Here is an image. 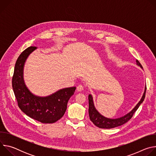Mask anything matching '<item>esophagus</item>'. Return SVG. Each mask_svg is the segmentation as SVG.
Masks as SVG:
<instances>
[{
	"label": "esophagus",
	"instance_id": "esophagus-1",
	"mask_svg": "<svg viewBox=\"0 0 156 156\" xmlns=\"http://www.w3.org/2000/svg\"><path fill=\"white\" fill-rule=\"evenodd\" d=\"M84 90V86L81 84H80L77 86V88H76V90L78 91V92H81L83 90Z\"/></svg>",
	"mask_w": 156,
	"mask_h": 156
}]
</instances>
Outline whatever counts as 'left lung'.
I'll return each instance as SVG.
<instances>
[{
  "mask_svg": "<svg viewBox=\"0 0 156 156\" xmlns=\"http://www.w3.org/2000/svg\"><path fill=\"white\" fill-rule=\"evenodd\" d=\"M136 65L141 69H143V66L141 65V63L139 62L138 60H136ZM146 90V85H145L144 87V91L143 93V94L140 99V101L138 102V103L135 105V107L133 108L130 112L127 113L123 116H122L119 118L116 119H110L107 118L101 114L98 110L96 109V108L94 106V101H93V96L90 94L88 96V100H89V115H90V119L91 121L98 127L100 128H106V129H110L115 128L119 126H121L125 123H126L128 120H129L131 117H133V115L137 110L140 105L143 103L144 98H145V93Z\"/></svg>",
  "mask_w": 156,
  "mask_h": 156,
  "instance_id": "1",
  "label": "left lung"
}]
</instances>
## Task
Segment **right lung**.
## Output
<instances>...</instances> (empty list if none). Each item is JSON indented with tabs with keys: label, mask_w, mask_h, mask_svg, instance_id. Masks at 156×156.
<instances>
[{
	"label": "right lung",
	"mask_w": 156,
	"mask_h": 156,
	"mask_svg": "<svg viewBox=\"0 0 156 156\" xmlns=\"http://www.w3.org/2000/svg\"><path fill=\"white\" fill-rule=\"evenodd\" d=\"M36 49V47H30L18 57L12 78L13 90L22 112L41 123H53L63 116L76 87L60 89L46 96H37L31 92L25 83L24 66L29 55Z\"/></svg>",
	"instance_id": "add662e5"
}]
</instances>
